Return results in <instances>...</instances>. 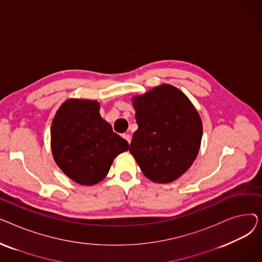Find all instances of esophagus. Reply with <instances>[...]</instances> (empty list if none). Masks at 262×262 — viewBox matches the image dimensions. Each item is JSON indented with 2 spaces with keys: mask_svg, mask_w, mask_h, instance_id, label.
<instances>
[{
  "mask_svg": "<svg viewBox=\"0 0 262 262\" xmlns=\"http://www.w3.org/2000/svg\"><path fill=\"white\" fill-rule=\"evenodd\" d=\"M122 137H123V138L125 139L128 143H130V141H132V137H130L128 134H123V135H122Z\"/></svg>",
  "mask_w": 262,
  "mask_h": 262,
  "instance_id": "34e87169",
  "label": "esophagus"
}]
</instances>
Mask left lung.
<instances>
[{
  "instance_id": "1",
  "label": "left lung",
  "mask_w": 262,
  "mask_h": 262,
  "mask_svg": "<svg viewBox=\"0 0 262 262\" xmlns=\"http://www.w3.org/2000/svg\"><path fill=\"white\" fill-rule=\"evenodd\" d=\"M138 129L129 152L152 182L171 183L195 160L203 135L202 120L180 90L163 84L133 98Z\"/></svg>"
}]
</instances>
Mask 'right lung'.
<instances>
[{
    "mask_svg": "<svg viewBox=\"0 0 262 262\" xmlns=\"http://www.w3.org/2000/svg\"><path fill=\"white\" fill-rule=\"evenodd\" d=\"M128 146V142L102 119L96 101L69 99L53 119L54 160L77 184L92 186L104 180L114 159Z\"/></svg>",
    "mask_w": 262,
    "mask_h": 262,
    "instance_id": "1",
    "label": "right lung"
}]
</instances>
